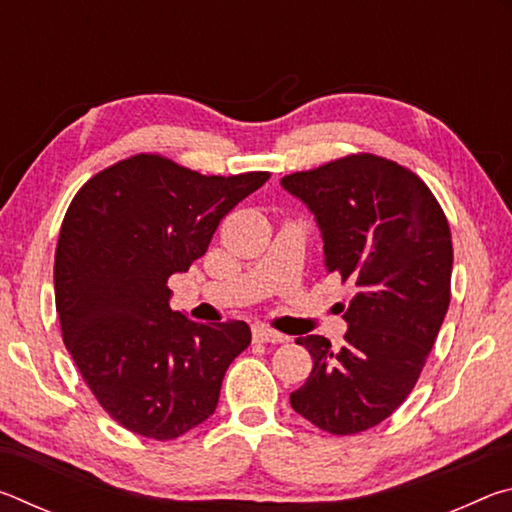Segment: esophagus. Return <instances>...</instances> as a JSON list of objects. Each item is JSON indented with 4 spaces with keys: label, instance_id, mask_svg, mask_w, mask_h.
<instances>
[{
    "label": "esophagus",
    "instance_id": "esophagus-1",
    "mask_svg": "<svg viewBox=\"0 0 512 512\" xmlns=\"http://www.w3.org/2000/svg\"><path fill=\"white\" fill-rule=\"evenodd\" d=\"M253 339H255L257 343H287L289 336L275 332V329H271V327L259 325V327L253 329Z\"/></svg>",
    "mask_w": 512,
    "mask_h": 512
}]
</instances>
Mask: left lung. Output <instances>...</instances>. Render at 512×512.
I'll return each mask as SVG.
<instances>
[{"mask_svg":"<svg viewBox=\"0 0 512 512\" xmlns=\"http://www.w3.org/2000/svg\"><path fill=\"white\" fill-rule=\"evenodd\" d=\"M323 232L327 273L350 282L345 345L298 336L314 368L291 393L293 411L334 436L377 427L413 391L452 300V232L411 169L350 153L282 178Z\"/></svg>","mask_w":512,"mask_h":512,"instance_id":"left-lung-1","label":"left lung"}]
</instances>
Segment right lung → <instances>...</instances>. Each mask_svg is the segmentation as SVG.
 Here are the masks:
<instances>
[{"label": "right lung", "mask_w": 512, "mask_h": 512, "mask_svg": "<svg viewBox=\"0 0 512 512\" xmlns=\"http://www.w3.org/2000/svg\"><path fill=\"white\" fill-rule=\"evenodd\" d=\"M268 178L203 176L137 153L94 173L69 203L54 262L60 329L83 381L124 429L173 440L214 413L250 327L194 323L169 307L167 280L205 255L223 216Z\"/></svg>", "instance_id": "obj_1"}]
</instances>
